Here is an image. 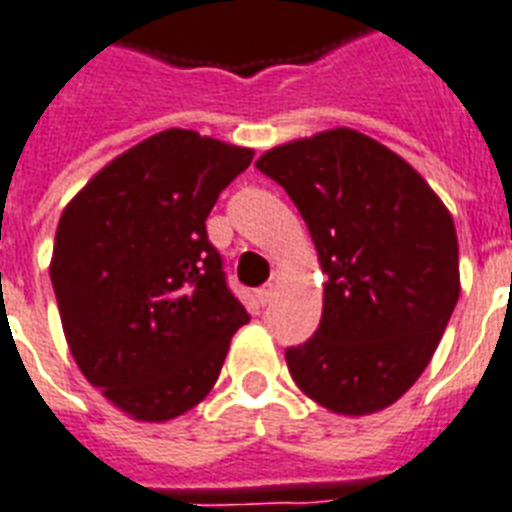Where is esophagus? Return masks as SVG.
Instances as JSON below:
<instances>
[{"instance_id":"esophagus-1","label":"esophagus","mask_w":512,"mask_h":512,"mask_svg":"<svg viewBox=\"0 0 512 512\" xmlns=\"http://www.w3.org/2000/svg\"><path fill=\"white\" fill-rule=\"evenodd\" d=\"M255 297H257V302H260V305H268V302H270V299H273V286H263V289H257V294H255Z\"/></svg>"}]
</instances>
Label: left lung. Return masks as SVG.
<instances>
[{
    "label": "left lung",
    "mask_w": 512,
    "mask_h": 512,
    "mask_svg": "<svg viewBox=\"0 0 512 512\" xmlns=\"http://www.w3.org/2000/svg\"><path fill=\"white\" fill-rule=\"evenodd\" d=\"M255 165L292 197L328 276L321 326L286 350L294 384L331 413L384 410L426 371L458 305L452 215L418 170L352 128Z\"/></svg>",
    "instance_id": "1"
}]
</instances>
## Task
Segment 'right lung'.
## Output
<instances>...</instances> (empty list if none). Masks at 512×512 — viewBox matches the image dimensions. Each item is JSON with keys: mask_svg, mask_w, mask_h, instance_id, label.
Masks as SVG:
<instances>
[{"mask_svg": "<svg viewBox=\"0 0 512 512\" xmlns=\"http://www.w3.org/2000/svg\"><path fill=\"white\" fill-rule=\"evenodd\" d=\"M255 152L168 128L105 165L62 210L52 276L89 384L136 421L205 400L249 321L205 220Z\"/></svg>", "mask_w": 512, "mask_h": 512, "instance_id": "add662e5", "label": "right lung"}]
</instances>
